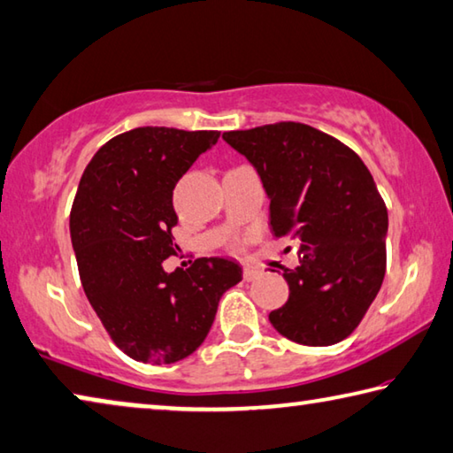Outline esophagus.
<instances>
[{"label": "esophagus", "mask_w": 453, "mask_h": 453, "mask_svg": "<svg viewBox=\"0 0 453 453\" xmlns=\"http://www.w3.org/2000/svg\"><path fill=\"white\" fill-rule=\"evenodd\" d=\"M261 275H263V271L257 269V266H244V271H242L244 280H257Z\"/></svg>", "instance_id": "esophagus-1"}]
</instances>
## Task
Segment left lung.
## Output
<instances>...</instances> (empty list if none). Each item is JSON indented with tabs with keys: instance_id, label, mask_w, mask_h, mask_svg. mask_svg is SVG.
<instances>
[{
	"instance_id": "8db88e82",
	"label": "left lung",
	"mask_w": 453,
	"mask_h": 453,
	"mask_svg": "<svg viewBox=\"0 0 453 453\" xmlns=\"http://www.w3.org/2000/svg\"><path fill=\"white\" fill-rule=\"evenodd\" d=\"M222 138L257 168L275 236L299 244L288 299L269 313L280 335L335 345L357 329L385 277L388 209L349 146L313 126L277 122Z\"/></svg>"
}]
</instances>
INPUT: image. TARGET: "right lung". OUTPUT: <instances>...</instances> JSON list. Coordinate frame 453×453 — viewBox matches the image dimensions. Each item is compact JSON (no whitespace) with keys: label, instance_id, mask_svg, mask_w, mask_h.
I'll return each mask as SVG.
<instances>
[{"label":"right lung","instance_id":"add662e5","mask_svg":"<svg viewBox=\"0 0 453 453\" xmlns=\"http://www.w3.org/2000/svg\"><path fill=\"white\" fill-rule=\"evenodd\" d=\"M219 136L142 126L108 140L81 174L70 212L81 287L110 339L136 361L162 365L195 353L222 293L242 279L220 257L162 269L178 249L173 190Z\"/></svg>","mask_w":453,"mask_h":453}]
</instances>
